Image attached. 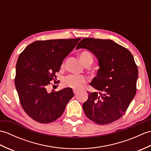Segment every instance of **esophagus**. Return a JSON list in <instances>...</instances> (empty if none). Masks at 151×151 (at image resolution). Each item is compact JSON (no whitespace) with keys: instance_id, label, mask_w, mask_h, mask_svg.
<instances>
[{"instance_id":"34e87169","label":"esophagus","mask_w":151,"mask_h":151,"mask_svg":"<svg viewBox=\"0 0 151 151\" xmlns=\"http://www.w3.org/2000/svg\"><path fill=\"white\" fill-rule=\"evenodd\" d=\"M73 93H75V95H76L78 93V90H76V89H73Z\"/></svg>"}]
</instances>
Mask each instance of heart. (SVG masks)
I'll return each instance as SVG.
<instances>
[{"label":"heart","instance_id":"heart-1","mask_svg":"<svg viewBox=\"0 0 151 151\" xmlns=\"http://www.w3.org/2000/svg\"><path fill=\"white\" fill-rule=\"evenodd\" d=\"M80 59L86 66L90 65L93 62V58L87 51H84L80 54ZM87 82V79L82 75H69L64 78L63 83L65 86L74 89H81Z\"/></svg>","mask_w":151,"mask_h":151}]
</instances>
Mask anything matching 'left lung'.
<instances>
[{"label":"left lung","instance_id":"obj_1","mask_svg":"<svg viewBox=\"0 0 151 151\" xmlns=\"http://www.w3.org/2000/svg\"><path fill=\"white\" fill-rule=\"evenodd\" d=\"M78 49L91 51L100 66L90 83L97 91L88 92L82 106L84 113L98 124L113 123L123 116L136 93L138 69L132 54L110 40L84 38Z\"/></svg>","mask_w":151,"mask_h":151}]
</instances>
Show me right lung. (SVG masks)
<instances>
[{
    "label": "right lung",
    "instance_id": "1",
    "mask_svg": "<svg viewBox=\"0 0 151 151\" xmlns=\"http://www.w3.org/2000/svg\"><path fill=\"white\" fill-rule=\"evenodd\" d=\"M81 39L36 41L19 55L15 88L22 109L34 121L45 124L56 121L74 96L70 88L51 93L47 89L56 78V73L59 72L64 58Z\"/></svg>",
    "mask_w": 151,
    "mask_h": 151
}]
</instances>
